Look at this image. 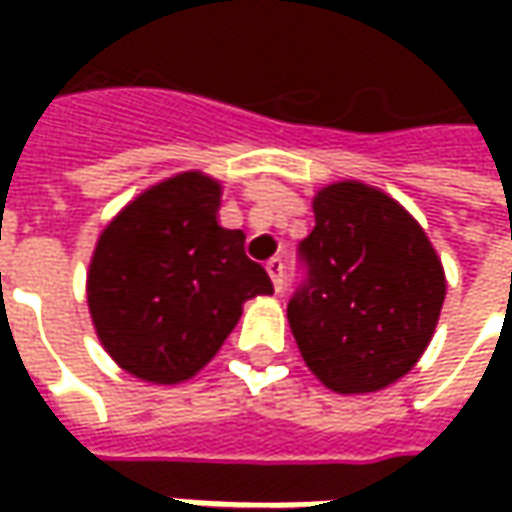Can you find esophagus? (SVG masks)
<instances>
[{
    "mask_svg": "<svg viewBox=\"0 0 512 512\" xmlns=\"http://www.w3.org/2000/svg\"><path fill=\"white\" fill-rule=\"evenodd\" d=\"M267 273H270V282L276 290H282L285 285V262L279 259V256H273V259H267Z\"/></svg>",
    "mask_w": 512,
    "mask_h": 512,
    "instance_id": "esophagus-1",
    "label": "esophagus"
}]
</instances>
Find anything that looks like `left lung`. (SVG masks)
<instances>
[{
	"label": "left lung",
	"instance_id": "8db88e82",
	"mask_svg": "<svg viewBox=\"0 0 512 512\" xmlns=\"http://www.w3.org/2000/svg\"><path fill=\"white\" fill-rule=\"evenodd\" d=\"M316 227L299 242L305 282L287 322L302 359L336 393L382 390L422 359L444 305V270L419 222L362 182L313 199Z\"/></svg>",
	"mask_w": 512,
	"mask_h": 512
}]
</instances>
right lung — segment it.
<instances>
[{
	"mask_svg": "<svg viewBox=\"0 0 512 512\" xmlns=\"http://www.w3.org/2000/svg\"><path fill=\"white\" fill-rule=\"evenodd\" d=\"M222 187L187 170L136 196L93 250L88 307L99 342L130 376L179 384L196 376L253 296L273 293L247 259L245 233L216 222Z\"/></svg>",
	"mask_w": 512,
	"mask_h": 512,
	"instance_id": "add662e5",
	"label": "right lung"
}]
</instances>
